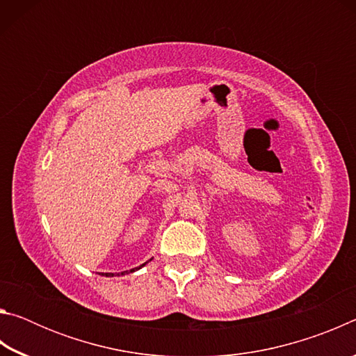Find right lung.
<instances>
[{
    "mask_svg": "<svg viewBox=\"0 0 356 356\" xmlns=\"http://www.w3.org/2000/svg\"><path fill=\"white\" fill-rule=\"evenodd\" d=\"M147 262H144L143 265H140V267H136V268H131V270H125V272H120V273H118V275H114V273H105V276H120V275H129V273H131V272H136V270H140L141 267H144V265H146Z\"/></svg>",
    "mask_w": 356,
    "mask_h": 356,
    "instance_id": "add662e5",
    "label": "right lung"
}]
</instances>
